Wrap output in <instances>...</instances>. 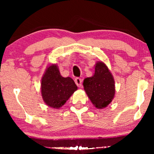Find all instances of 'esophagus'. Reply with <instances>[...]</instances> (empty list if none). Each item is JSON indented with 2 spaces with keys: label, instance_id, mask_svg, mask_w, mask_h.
<instances>
[{
  "label": "esophagus",
  "instance_id": "obj_1",
  "mask_svg": "<svg viewBox=\"0 0 154 154\" xmlns=\"http://www.w3.org/2000/svg\"><path fill=\"white\" fill-rule=\"evenodd\" d=\"M75 83L76 84L78 87H81L82 85V79H80V78H76L75 79Z\"/></svg>",
  "mask_w": 154,
  "mask_h": 154
}]
</instances>
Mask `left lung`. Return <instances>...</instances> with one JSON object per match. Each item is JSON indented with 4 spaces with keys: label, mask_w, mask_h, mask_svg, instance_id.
<instances>
[{
    "label": "left lung",
    "mask_w": 154,
    "mask_h": 154,
    "mask_svg": "<svg viewBox=\"0 0 154 154\" xmlns=\"http://www.w3.org/2000/svg\"><path fill=\"white\" fill-rule=\"evenodd\" d=\"M86 94L94 106L97 109L106 107L115 97V81L112 73L104 62H97L94 73L83 81Z\"/></svg>",
    "instance_id": "obj_1"
}]
</instances>
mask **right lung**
Returning a JSON list of instances; mask_svg holds the SVG:
<instances>
[{"label":"right lung","instance_id":"add662e5","mask_svg":"<svg viewBox=\"0 0 154 154\" xmlns=\"http://www.w3.org/2000/svg\"><path fill=\"white\" fill-rule=\"evenodd\" d=\"M41 84L43 102L47 106L55 109L61 108L78 90L71 78H64L61 75L57 64L47 67Z\"/></svg>","mask_w":154,"mask_h":154}]
</instances>
